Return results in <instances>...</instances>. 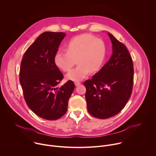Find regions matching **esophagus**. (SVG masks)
I'll use <instances>...</instances> for the list:
<instances>
[{"mask_svg": "<svg viewBox=\"0 0 156 156\" xmlns=\"http://www.w3.org/2000/svg\"><path fill=\"white\" fill-rule=\"evenodd\" d=\"M80 84H81V83L79 82V81H75V84L76 86H78Z\"/></svg>", "mask_w": 156, "mask_h": 156, "instance_id": "esophagus-1", "label": "esophagus"}]
</instances>
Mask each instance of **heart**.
<instances>
[{"label": "heart", "instance_id": "1", "mask_svg": "<svg viewBox=\"0 0 156 156\" xmlns=\"http://www.w3.org/2000/svg\"><path fill=\"white\" fill-rule=\"evenodd\" d=\"M65 50L55 54L54 62L58 69L66 72L71 70L76 60L78 65L66 76L68 80L76 81L84 78L90 72H98L106 55L104 42L90 34L73 37L66 44Z\"/></svg>", "mask_w": 156, "mask_h": 156}]
</instances>
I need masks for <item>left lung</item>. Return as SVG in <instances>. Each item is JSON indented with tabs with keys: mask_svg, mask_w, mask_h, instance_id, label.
<instances>
[{
	"mask_svg": "<svg viewBox=\"0 0 156 156\" xmlns=\"http://www.w3.org/2000/svg\"><path fill=\"white\" fill-rule=\"evenodd\" d=\"M108 35L112 44V55L91 80L84 83L89 113L98 119L112 117L125 107L133 84L132 58L126 46L112 34Z\"/></svg>",
	"mask_w": 156,
	"mask_h": 156,
	"instance_id": "1",
	"label": "left lung"
}]
</instances>
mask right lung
<instances>
[{
    "instance_id": "1",
    "label": "right lung",
    "mask_w": 156,
    "mask_h": 156,
    "mask_svg": "<svg viewBox=\"0 0 156 156\" xmlns=\"http://www.w3.org/2000/svg\"><path fill=\"white\" fill-rule=\"evenodd\" d=\"M65 36L62 32L42 33L25 52L21 63L20 82L25 101L35 114L48 120L66 113L75 87L72 81L57 87L63 75L54 57Z\"/></svg>"
}]
</instances>
